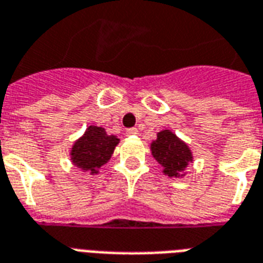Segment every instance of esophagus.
Segmentation results:
<instances>
[{"label":"esophagus","mask_w":263,"mask_h":263,"mask_svg":"<svg viewBox=\"0 0 263 263\" xmlns=\"http://www.w3.org/2000/svg\"><path fill=\"white\" fill-rule=\"evenodd\" d=\"M138 129L137 128H129V129H126V135L128 137H134V135H137Z\"/></svg>","instance_id":"esophagus-1"}]
</instances>
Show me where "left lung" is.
I'll return each instance as SVG.
<instances>
[{
    "instance_id": "left-lung-1",
    "label": "left lung",
    "mask_w": 263,
    "mask_h": 263,
    "mask_svg": "<svg viewBox=\"0 0 263 263\" xmlns=\"http://www.w3.org/2000/svg\"><path fill=\"white\" fill-rule=\"evenodd\" d=\"M151 153L170 178H182L186 167L194 163L191 147L170 129L157 132L156 139L151 143Z\"/></svg>"
}]
</instances>
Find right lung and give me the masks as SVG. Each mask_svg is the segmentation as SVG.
Segmentation results:
<instances>
[{
  "label": "right lung",
  "instance_id": "obj_1",
  "mask_svg": "<svg viewBox=\"0 0 263 263\" xmlns=\"http://www.w3.org/2000/svg\"><path fill=\"white\" fill-rule=\"evenodd\" d=\"M120 143L116 135H108L103 126L89 125L82 137H79L69 152L73 166L82 173L96 176L108 160Z\"/></svg>",
  "mask_w": 263,
  "mask_h": 263
}]
</instances>
